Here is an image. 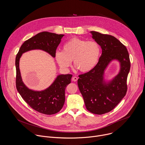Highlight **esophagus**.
I'll return each mask as SVG.
<instances>
[{
	"label": "esophagus",
	"instance_id": "1",
	"mask_svg": "<svg viewBox=\"0 0 145 145\" xmlns=\"http://www.w3.org/2000/svg\"><path fill=\"white\" fill-rule=\"evenodd\" d=\"M77 80H78V78L77 77H76V76H74L72 78V81H77Z\"/></svg>",
	"mask_w": 145,
	"mask_h": 145
}]
</instances>
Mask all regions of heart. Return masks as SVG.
<instances>
[{"instance_id": "obj_1", "label": "heart", "mask_w": 145, "mask_h": 145, "mask_svg": "<svg viewBox=\"0 0 145 145\" xmlns=\"http://www.w3.org/2000/svg\"><path fill=\"white\" fill-rule=\"evenodd\" d=\"M101 54L99 44L94 40L86 41L73 37L63 47V52L57 51L56 60L63 69H67L73 61L74 67L82 73L91 71L97 65Z\"/></svg>"}]
</instances>
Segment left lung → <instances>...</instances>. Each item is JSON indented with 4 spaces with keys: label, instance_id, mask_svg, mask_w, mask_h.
Instances as JSON below:
<instances>
[{
    "label": "left lung",
    "instance_id": "left-lung-1",
    "mask_svg": "<svg viewBox=\"0 0 145 145\" xmlns=\"http://www.w3.org/2000/svg\"><path fill=\"white\" fill-rule=\"evenodd\" d=\"M90 32L101 46L102 55L91 71L78 76L77 84L86 109L93 114H103L112 111L126 95L130 61L126 47L115 37L95 31ZM114 59L120 62L121 70L112 82L106 84L103 80V72Z\"/></svg>",
    "mask_w": 145,
    "mask_h": 145
}]
</instances>
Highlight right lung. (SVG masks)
I'll use <instances>...</instances> for the list:
<instances>
[{
	"mask_svg": "<svg viewBox=\"0 0 145 145\" xmlns=\"http://www.w3.org/2000/svg\"><path fill=\"white\" fill-rule=\"evenodd\" d=\"M64 35L42 32L26 40L20 48L15 60L16 87L24 101L35 110L46 115L58 113L65 103V90L71 83L72 74L57 76L54 82L46 89L36 91L28 89L22 81L19 70V59L23 53L31 50L39 49L55 57L57 46Z\"/></svg>",
	"mask_w": 145,
	"mask_h": 145,
	"instance_id": "1",
	"label": "right lung"
}]
</instances>
